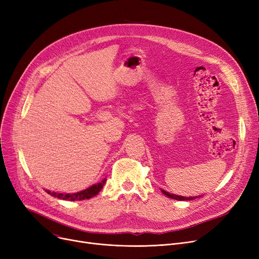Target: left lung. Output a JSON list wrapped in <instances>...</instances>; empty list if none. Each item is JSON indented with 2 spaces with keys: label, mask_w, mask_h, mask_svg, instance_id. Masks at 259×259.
Wrapping results in <instances>:
<instances>
[{
  "label": "left lung",
  "mask_w": 259,
  "mask_h": 259,
  "mask_svg": "<svg viewBox=\"0 0 259 259\" xmlns=\"http://www.w3.org/2000/svg\"><path fill=\"white\" fill-rule=\"evenodd\" d=\"M161 192L164 193L166 196L172 198V199H176V200H192L194 198H197V197H184V196H180V195H175V194H171L167 191H165V190H161Z\"/></svg>",
  "instance_id": "left-lung-1"
}]
</instances>
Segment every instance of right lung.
Segmentation results:
<instances>
[{
    "mask_svg": "<svg viewBox=\"0 0 259 259\" xmlns=\"http://www.w3.org/2000/svg\"><path fill=\"white\" fill-rule=\"evenodd\" d=\"M106 183V180H104L102 183H99V184H95L91 187H89L88 189L86 190H83V191L80 192H77V193H58V192H51V191H48V190H46L47 193L54 196V197H58L60 199H64V200H71V201H74V200H83V199H89L91 198L92 196H95L97 195L101 190L103 189L104 185Z\"/></svg>",
    "mask_w": 259,
    "mask_h": 259,
    "instance_id": "1",
    "label": "right lung"
}]
</instances>
